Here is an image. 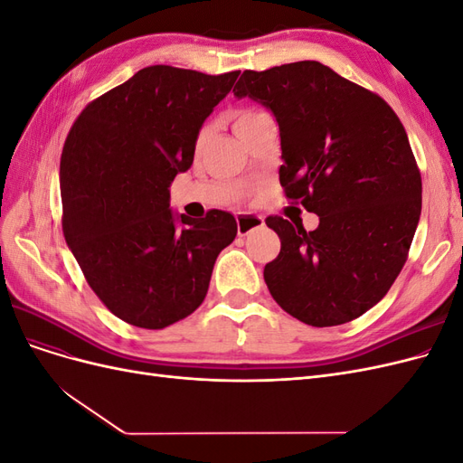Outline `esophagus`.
I'll return each instance as SVG.
<instances>
[{
    "label": "esophagus",
    "mask_w": 463,
    "mask_h": 463,
    "mask_svg": "<svg viewBox=\"0 0 463 463\" xmlns=\"http://www.w3.org/2000/svg\"><path fill=\"white\" fill-rule=\"evenodd\" d=\"M237 220V233L240 235H249L253 230H259L264 226V220L257 214H247V213H241L235 216Z\"/></svg>",
    "instance_id": "esophagus-1"
}]
</instances>
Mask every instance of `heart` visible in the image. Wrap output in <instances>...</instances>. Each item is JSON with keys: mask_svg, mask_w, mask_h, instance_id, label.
<instances>
[{"mask_svg": "<svg viewBox=\"0 0 463 463\" xmlns=\"http://www.w3.org/2000/svg\"><path fill=\"white\" fill-rule=\"evenodd\" d=\"M260 116H262V111H259V109H240V111H235L233 118H232L233 129L241 128V125H245V123H249V121H255V119L260 118Z\"/></svg>", "mask_w": 463, "mask_h": 463, "instance_id": "1", "label": "heart"}]
</instances>
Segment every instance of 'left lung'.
Returning a JSON list of instances; mask_svg holds the SVG:
<instances>
[{"instance_id":"1","label":"left lung","mask_w":463,"mask_h":463,"mask_svg":"<svg viewBox=\"0 0 463 463\" xmlns=\"http://www.w3.org/2000/svg\"><path fill=\"white\" fill-rule=\"evenodd\" d=\"M279 128V184L318 216H269L282 247L264 282L286 313L338 326L381 301L408 260L421 216V174L408 135L381 96L318 61L243 71L233 89Z\"/></svg>"}]
</instances>
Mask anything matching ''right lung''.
Listing matches in <instances>:
<instances>
[{
    "mask_svg": "<svg viewBox=\"0 0 463 463\" xmlns=\"http://www.w3.org/2000/svg\"><path fill=\"white\" fill-rule=\"evenodd\" d=\"M240 71L150 65L92 100L61 152L63 235L89 286L118 318L160 330L204 301L214 262L237 235L223 210L174 216L204 119Z\"/></svg>",
    "mask_w": 463,
    "mask_h": 463,
    "instance_id": "1",
    "label": "right lung"
}]
</instances>
